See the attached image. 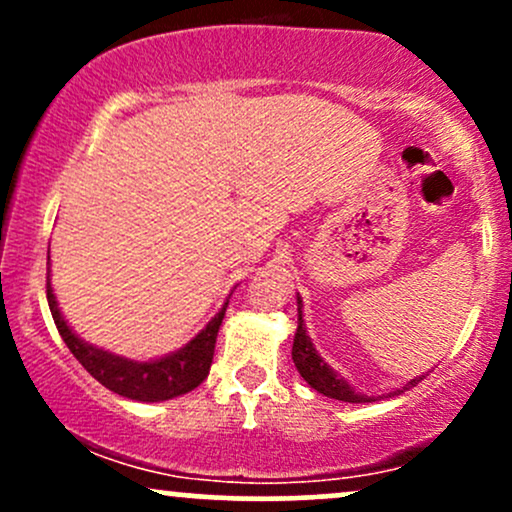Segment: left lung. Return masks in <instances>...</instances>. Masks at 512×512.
<instances>
[{
    "mask_svg": "<svg viewBox=\"0 0 512 512\" xmlns=\"http://www.w3.org/2000/svg\"><path fill=\"white\" fill-rule=\"evenodd\" d=\"M296 303H298V330H296V337H293L291 356H293V363H296L298 373H301V378L310 387H313V390L320 392V395H325V397H330V399H339V402H351V404L375 402V397H368V395H361V392H356L354 387L346 383L342 375L337 373V370H334L332 366H327L325 358L317 354V349H315L313 342H310V337H308V330H305L301 296H296ZM421 380H424V375H419V378L411 380V383L404 385L402 390L390 392V395L392 397L402 395L404 390H409V387L419 385Z\"/></svg>",
    "mask_w": 512,
    "mask_h": 512,
    "instance_id": "obj_1",
    "label": "left lung"
}]
</instances>
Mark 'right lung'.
I'll use <instances>...</instances> for the list:
<instances>
[{"instance_id": "right-lung-1", "label": "right lung", "mask_w": 512, "mask_h": 512, "mask_svg": "<svg viewBox=\"0 0 512 512\" xmlns=\"http://www.w3.org/2000/svg\"><path fill=\"white\" fill-rule=\"evenodd\" d=\"M50 264V250H48ZM48 305L52 320H55L57 332L62 334L64 344L69 346L76 361L84 366L98 383L117 392L127 399L137 402H166V399L180 397L185 392L195 390L209 375L211 361H214V346L219 337V327L226 315L228 301L223 308L207 322L197 337H192L182 349L166 354L151 361H134V358L113 354V351L101 349L96 344H88L81 339L64 320L62 310L57 308L55 291H52L50 269H48Z\"/></svg>"}]
</instances>
